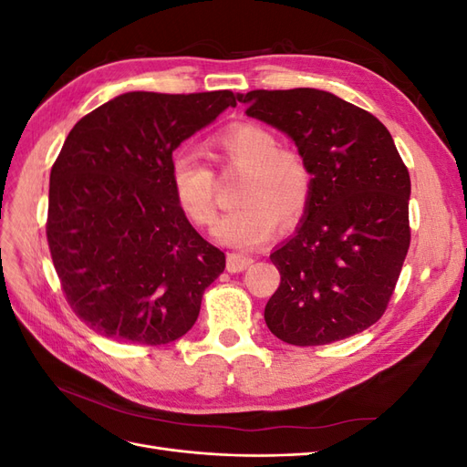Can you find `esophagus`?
Listing matches in <instances>:
<instances>
[{"instance_id":"obj_1","label":"esophagus","mask_w":467,"mask_h":467,"mask_svg":"<svg viewBox=\"0 0 467 467\" xmlns=\"http://www.w3.org/2000/svg\"><path fill=\"white\" fill-rule=\"evenodd\" d=\"M251 265H253L251 257L242 255V253H228V263H225V266H228L230 273H242Z\"/></svg>"}]
</instances>
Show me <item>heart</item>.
Returning a JSON list of instances; mask_svg holds the SVG:
<instances>
[{"mask_svg":"<svg viewBox=\"0 0 467 467\" xmlns=\"http://www.w3.org/2000/svg\"><path fill=\"white\" fill-rule=\"evenodd\" d=\"M208 155L222 171H242L235 210L214 228L218 242L237 249L265 244L280 225H294L312 199L314 173L298 150L282 148L275 132L257 122H235L208 140ZM175 202L194 225L216 218V173L199 153L181 150L169 163Z\"/></svg>","mask_w":467,"mask_h":467,"instance_id":"1","label":"heart"}]
</instances>
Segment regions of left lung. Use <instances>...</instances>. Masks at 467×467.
I'll return each instance as SVG.
<instances>
[{
    "instance_id": "8db88e82",
    "label": "left lung",
    "mask_w": 467,
    "mask_h": 467,
    "mask_svg": "<svg viewBox=\"0 0 467 467\" xmlns=\"http://www.w3.org/2000/svg\"><path fill=\"white\" fill-rule=\"evenodd\" d=\"M237 101L288 134L314 173L304 223L271 255L280 286L266 302V327L296 347L368 329L411 244V179L391 134L368 110L319 89H257Z\"/></svg>"
}]
</instances>
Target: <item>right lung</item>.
Here are the masks:
<instances>
[{
    "mask_svg": "<svg viewBox=\"0 0 467 467\" xmlns=\"http://www.w3.org/2000/svg\"><path fill=\"white\" fill-rule=\"evenodd\" d=\"M232 91H130L83 117L50 171L47 239L74 314L112 341L167 345L199 317L223 251L175 202V148L235 107Z\"/></svg>",
    "mask_w": 467,
    "mask_h": 467,
    "instance_id": "right-lung-1",
    "label": "right lung"
}]
</instances>
